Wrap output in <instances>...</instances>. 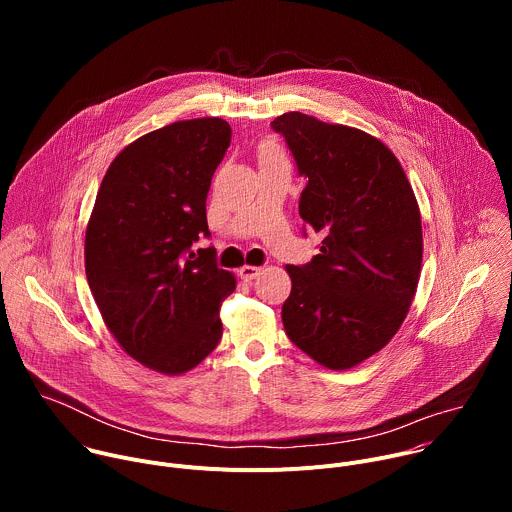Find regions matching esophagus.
<instances>
[{
  "label": "esophagus",
  "mask_w": 512,
  "mask_h": 512,
  "mask_svg": "<svg viewBox=\"0 0 512 512\" xmlns=\"http://www.w3.org/2000/svg\"><path fill=\"white\" fill-rule=\"evenodd\" d=\"M257 275H261V267H255V265H243V267L239 269V277H241V279H245V281H251V279H255Z\"/></svg>",
  "instance_id": "1"
}]
</instances>
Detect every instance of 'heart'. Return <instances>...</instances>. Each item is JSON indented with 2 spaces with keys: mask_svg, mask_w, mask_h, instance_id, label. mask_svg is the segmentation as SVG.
I'll use <instances>...</instances> for the list:
<instances>
[{
  "mask_svg": "<svg viewBox=\"0 0 512 512\" xmlns=\"http://www.w3.org/2000/svg\"><path fill=\"white\" fill-rule=\"evenodd\" d=\"M257 158H259V166L265 164H277V162H287V156L281 148V143L273 137H267L259 143L257 148Z\"/></svg>",
  "mask_w": 512,
  "mask_h": 512,
  "instance_id": "heart-1",
  "label": "heart"
}]
</instances>
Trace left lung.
Returning <instances> with one entry per match:
<instances>
[{
  "instance_id": "8db88e82",
  "label": "left lung",
  "mask_w": 512,
  "mask_h": 512,
  "mask_svg": "<svg viewBox=\"0 0 512 512\" xmlns=\"http://www.w3.org/2000/svg\"><path fill=\"white\" fill-rule=\"evenodd\" d=\"M308 178L300 216L320 233V253L287 265L285 334L330 371L377 354L401 328L423 259L413 188L387 145L356 127L300 111L271 121Z\"/></svg>"
}]
</instances>
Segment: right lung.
Segmentation results:
<instances>
[{"instance_id":"right-lung-1","label":"right lung","mask_w":512,"mask_h":512,"mask_svg":"<svg viewBox=\"0 0 512 512\" xmlns=\"http://www.w3.org/2000/svg\"><path fill=\"white\" fill-rule=\"evenodd\" d=\"M231 143L218 117L150 131L111 162L87 225L85 271L105 326L143 367L182 375L223 336L221 302L237 279L218 269L208 237L206 196Z\"/></svg>"}]
</instances>
